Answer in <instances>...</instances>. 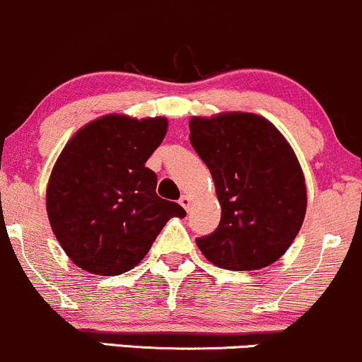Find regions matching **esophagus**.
<instances>
[{
  "mask_svg": "<svg viewBox=\"0 0 362 362\" xmlns=\"http://www.w3.org/2000/svg\"><path fill=\"white\" fill-rule=\"evenodd\" d=\"M180 203H181V206H185L186 210H189V206H192L193 200H192V197H188V194H182V197L180 198Z\"/></svg>",
  "mask_w": 362,
  "mask_h": 362,
  "instance_id": "esophagus-1",
  "label": "esophagus"
}]
</instances>
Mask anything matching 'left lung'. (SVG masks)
Masks as SVG:
<instances>
[{
    "label": "left lung",
    "instance_id": "left-lung-1",
    "mask_svg": "<svg viewBox=\"0 0 362 362\" xmlns=\"http://www.w3.org/2000/svg\"><path fill=\"white\" fill-rule=\"evenodd\" d=\"M189 141L212 174L222 209L217 229L197 238L203 257L227 270L277 262L301 229L308 203L289 141L253 112L193 116Z\"/></svg>",
    "mask_w": 362,
    "mask_h": 362
}]
</instances>
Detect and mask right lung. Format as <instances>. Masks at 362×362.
Returning <instances> with one entry per match:
<instances>
[{
    "instance_id": "obj_1",
    "label": "right lung",
    "mask_w": 362,
    "mask_h": 362,
    "mask_svg": "<svg viewBox=\"0 0 362 362\" xmlns=\"http://www.w3.org/2000/svg\"><path fill=\"white\" fill-rule=\"evenodd\" d=\"M168 133V119L105 115L80 128L61 150L46 189L56 239L76 267L95 275L124 274L144 259L176 202L157 197L145 162Z\"/></svg>"
}]
</instances>
